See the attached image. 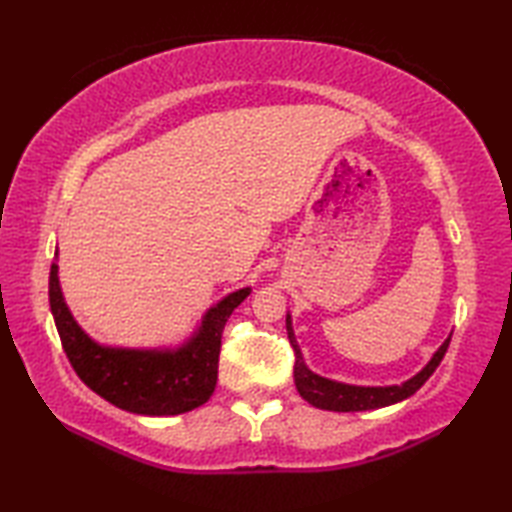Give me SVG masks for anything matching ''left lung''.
Listing matches in <instances>:
<instances>
[{"label": "left lung", "mask_w": 512, "mask_h": 512, "mask_svg": "<svg viewBox=\"0 0 512 512\" xmlns=\"http://www.w3.org/2000/svg\"><path fill=\"white\" fill-rule=\"evenodd\" d=\"M286 330H288V339L292 350H295V385L297 391L301 394L303 400H308L312 407L325 409V411H367V409H380L387 405H394V402L405 400L409 396L416 394V391L427 383L429 376L436 372V367L444 358L449 350L451 339L444 341L440 345V350L433 354L431 361L424 365L420 372L405 380L402 385H389V387H358V385H345V383H336V380L323 378L319 374H314L308 369V365L303 363L301 350L295 339V332H292V321L290 314L286 317Z\"/></svg>", "instance_id": "8db88e82"}]
</instances>
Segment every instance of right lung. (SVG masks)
<instances>
[{"label":"right lung","mask_w":512,"mask_h":512,"mask_svg":"<svg viewBox=\"0 0 512 512\" xmlns=\"http://www.w3.org/2000/svg\"><path fill=\"white\" fill-rule=\"evenodd\" d=\"M48 292L63 352L85 385L129 413L178 416L204 405L215 391L224 325L250 288L231 292L213 306L198 332L176 350H125L92 341L65 306L57 264L50 268Z\"/></svg>","instance_id":"obj_1"}]
</instances>
